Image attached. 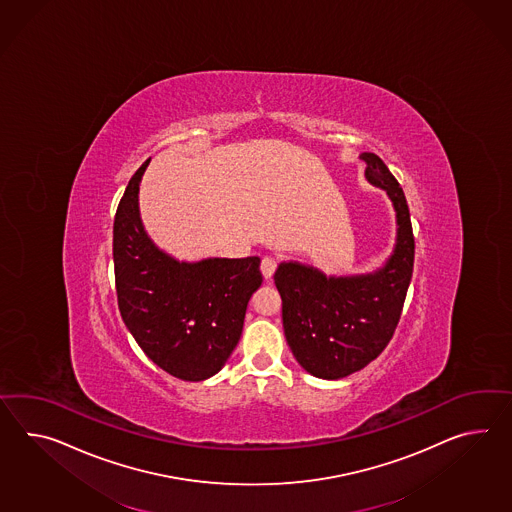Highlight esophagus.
<instances>
[{
  "label": "esophagus",
  "mask_w": 512,
  "mask_h": 512,
  "mask_svg": "<svg viewBox=\"0 0 512 512\" xmlns=\"http://www.w3.org/2000/svg\"><path fill=\"white\" fill-rule=\"evenodd\" d=\"M275 268H277V261L272 257H264L261 262V272L264 279H270L274 275Z\"/></svg>",
  "instance_id": "obj_1"
}]
</instances>
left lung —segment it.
<instances>
[{"label":"left lung","mask_w":512,"mask_h":512,"mask_svg":"<svg viewBox=\"0 0 512 512\" xmlns=\"http://www.w3.org/2000/svg\"><path fill=\"white\" fill-rule=\"evenodd\" d=\"M359 157L366 181L387 192L396 214V242L387 261L374 272L349 275L285 261L274 275L288 346L305 372L329 381L359 372L387 348L412 277L414 237L405 194L375 153Z\"/></svg>","instance_id":"1"}]
</instances>
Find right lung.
I'll list each match as a JSON object with an SVG mask.
<instances>
[{
    "instance_id": "add662e5",
    "label": "right lung",
    "mask_w": 512,
    "mask_h": 512,
    "mask_svg": "<svg viewBox=\"0 0 512 512\" xmlns=\"http://www.w3.org/2000/svg\"><path fill=\"white\" fill-rule=\"evenodd\" d=\"M150 161L131 177L114 218L118 307L129 333L159 368L183 381H205L237 348L248 301L261 287V259L188 262L161 250L138 205Z\"/></svg>"
}]
</instances>
